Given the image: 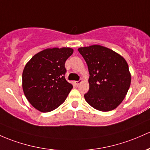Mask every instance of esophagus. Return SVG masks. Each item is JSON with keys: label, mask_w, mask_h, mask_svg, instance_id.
Masks as SVG:
<instances>
[{"label": "esophagus", "mask_w": 150, "mask_h": 150, "mask_svg": "<svg viewBox=\"0 0 150 150\" xmlns=\"http://www.w3.org/2000/svg\"><path fill=\"white\" fill-rule=\"evenodd\" d=\"M74 83H75V85H77V86H78L79 84L81 83V80H78V81H75V82H74Z\"/></svg>", "instance_id": "1"}]
</instances>
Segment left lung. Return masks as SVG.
<instances>
[{
    "label": "left lung",
    "instance_id": "obj_1",
    "mask_svg": "<svg viewBox=\"0 0 150 150\" xmlns=\"http://www.w3.org/2000/svg\"><path fill=\"white\" fill-rule=\"evenodd\" d=\"M78 51L88 67L89 91L84 97L95 109L108 112L124 100L131 83L127 62L120 55L99 45L82 47Z\"/></svg>",
    "mask_w": 150,
    "mask_h": 150
}]
</instances>
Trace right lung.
Segmentation results:
<instances>
[{
	"mask_svg": "<svg viewBox=\"0 0 150 150\" xmlns=\"http://www.w3.org/2000/svg\"><path fill=\"white\" fill-rule=\"evenodd\" d=\"M73 52L70 47H54L35 54L23 72V90L36 110L48 112L62 104L73 88L65 78V61Z\"/></svg>",
	"mask_w": 150,
	"mask_h": 150,
	"instance_id": "add662e5",
	"label": "right lung"
}]
</instances>
